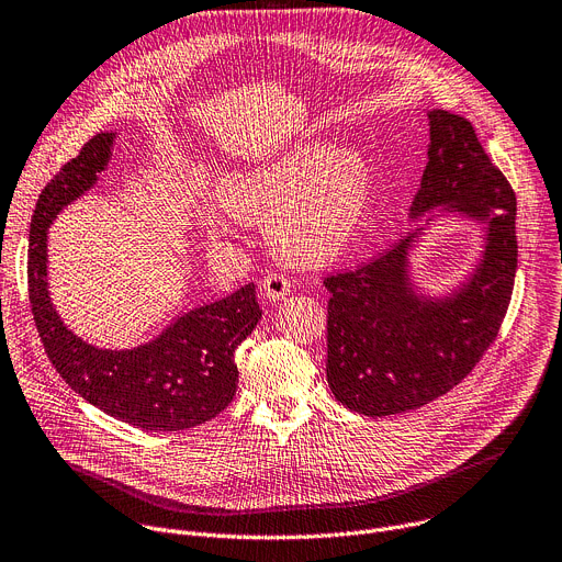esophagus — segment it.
I'll list each match as a JSON object with an SVG mask.
<instances>
[{"mask_svg":"<svg viewBox=\"0 0 562 562\" xmlns=\"http://www.w3.org/2000/svg\"><path fill=\"white\" fill-rule=\"evenodd\" d=\"M259 286H261V295H265L269 303L282 301V297L291 291V282L280 273H269L265 280H261Z\"/></svg>","mask_w":562,"mask_h":562,"instance_id":"obj_1","label":"esophagus"}]
</instances>
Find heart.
Returning <instances> with one entry per match:
<instances>
[{
	"label": "heart",
	"mask_w": 562,
	"mask_h": 562,
	"mask_svg": "<svg viewBox=\"0 0 562 562\" xmlns=\"http://www.w3.org/2000/svg\"><path fill=\"white\" fill-rule=\"evenodd\" d=\"M372 194L368 158L325 137L297 139L273 158L218 180L223 207L241 221H267L276 252L301 267H323L350 248L368 223ZM203 226L221 233L214 210L203 212Z\"/></svg>",
	"instance_id": "b5f03b06"
}]
</instances>
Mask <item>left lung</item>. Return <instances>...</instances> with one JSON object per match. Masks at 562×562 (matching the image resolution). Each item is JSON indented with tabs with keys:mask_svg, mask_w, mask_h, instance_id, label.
Wrapping results in <instances>:
<instances>
[{
	"mask_svg": "<svg viewBox=\"0 0 562 562\" xmlns=\"http://www.w3.org/2000/svg\"><path fill=\"white\" fill-rule=\"evenodd\" d=\"M427 117V167L408 218L428 216L378 259L325 280L327 384L370 418L429 404L468 378L495 341L515 282L517 203L508 180L465 117L447 110ZM438 217L472 220L484 244L475 269L431 296L409 273V250Z\"/></svg>",
	"mask_w": 562,
	"mask_h": 562,
	"instance_id": "8db88e82",
	"label": "left lung"
}]
</instances>
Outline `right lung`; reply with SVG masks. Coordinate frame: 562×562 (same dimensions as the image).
<instances>
[{"label": "right lung", "instance_id": "1", "mask_svg": "<svg viewBox=\"0 0 562 562\" xmlns=\"http://www.w3.org/2000/svg\"><path fill=\"white\" fill-rule=\"evenodd\" d=\"M115 137L112 131L94 135L37 196L26 267L33 321L49 361L86 402L146 431L190 429L221 414L237 393L235 350L261 318L255 284L182 312L154 341L124 350L83 341L63 323L49 295L47 231L63 207L97 184Z\"/></svg>", "mask_w": 562, "mask_h": 562}]
</instances>
